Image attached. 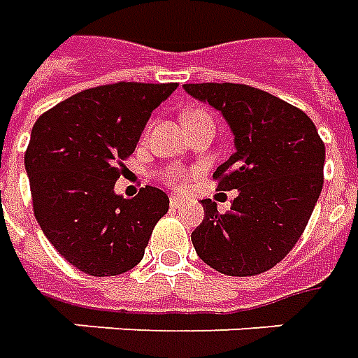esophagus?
I'll list each match as a JSON object with an SVG mask.
<instances>
[{
    "label": "esophagus",
    "instance_id": "1",
    "mask_svg": "<svg viewBox=\"0 0 358 358\" xmlns=\"http://www.w3.org/2000/svg\"><path fill=\"white\" fill-rule=\"evenodd\" d=\"M169 206L171 208H183L185 206V200L181 196H169Z\"/></svg>",
    "mask_w": 358,
    "mask_h": 358
}]
</instances>
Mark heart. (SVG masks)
Here are the masks:
<instances>
[{
  "label": "heart",
  "instance_id": "obj_1",
  "mask_svg": "<svg viewBox=\"0 0 358 358\" xmlns=\"http://www.w3.org/2000/svg\"><path fill=\"white\" fill-rule=\"evenodd\" d=\"M196 113H200V111H189V113H185L183 119L192 117V115H196ZM167 179H169V181L175 185L183 183V177H181V173H179V171H169V173H167Z\"/></svg>",
  "mask_w": 358,
  "mask_h": 358
}]
</instances>
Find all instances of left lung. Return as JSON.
Here are the masks:
<instances>
[{
    "label": "left lung",
    "instance_id": "8db88e82",
    "mask_svg": "<svg viewBox=\"0 0 358 358\" xmlns=\"http://www.w3.org/2000/svg\"><path fill=\"white\" fill-rule=\"evenodd\" d=\"M222 113L235 152L215 169L217 189H237L231 210L200 200L192 231L202 262L225 275H256L285 258L305 231L324 185L326 148L305 111L247 85H183Z\"/></svg>",
    "mask_w": 358,
    "mask_h": 358
}]
</instances>
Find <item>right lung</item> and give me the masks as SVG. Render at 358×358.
Instances as JSON below:
<instances>
[{
  "mask_svg": "<svg viewBox=\"0 0 358 358\" xmlns=\"http://www.w3.org/2000/svg\"><path fill=\"white\" fill-rule=\"evenodd\" d=\"M177 85L117 83L75 94L32 127L24 154L38 225L59 255L88 275H117L143 260L152 229L169 210L146 185L115 192L117 162L131 156L152 111Z\"/></svg>",
  "mask_w": 358,
  "mask_h": 358,
  "instance_id": "1",
  "label": "right lung"
}]
</instances>
